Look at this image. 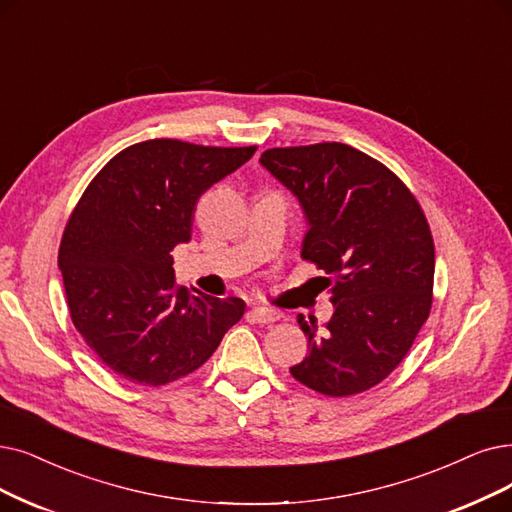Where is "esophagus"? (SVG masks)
Listing matches in <instances>:
<instances>
[{
  "instance_id": "obj_1",
  "label": "esophagus",
  "mask_w": 512,
  "mask_h": 512,
  "mask_svg": "<svg viewBox=\"0 0 512 512\" xmlns=\"http://www.w3.org/2000/svg\"><path fill=\"white\" fill-rule=\"evenodd\" d=\"M250 317L256 321V323H273V321H277L281 315L277 313V311H273V309H264V306H252L250 309Z\"/></svg>"
}]
</instances>
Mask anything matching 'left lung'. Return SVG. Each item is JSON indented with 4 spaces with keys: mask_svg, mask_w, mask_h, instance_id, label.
<instances>
[{
    "mask_svg": "<svg viewBox=\"0 0 512 512\" xmlns=\"http://www.w3.org/2000/svg\"><path fill=\"white\" fill-rule=\"evenodd\" d=\"M260 166L300 203V256L330 275L334 315L325 325L298 315L309 355L290 374L330 397L363 393L401 363L431 313L428 222L391 170L342 142L269 149Z\"/></svg>",
    "mask_w": 512,
    "mask_h": 512,
    "instance_id": "obj_1",
    "label": "left lung"
}]
</instances>
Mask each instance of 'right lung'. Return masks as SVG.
Returning <instances> with one entry per match:
<instances>
[{"instance_id": "right-lung-1", "label": "right lung", "mask_w": 512, "mask_h": 512, "mask_svg": "<svg viewBox=\"0 0 512 512\" xmlns=\"http://www.w3.org/2000/svg\"><path fill=\"white\" fill-rule=\"evenodd\" d=\"M256 147L157 138L115 155L75 206L58 252L71 319L111 372L161 386L195 372L243 311L174 283L172 250L189 243L197 199Z\"/></svg>"}]
</instances>
